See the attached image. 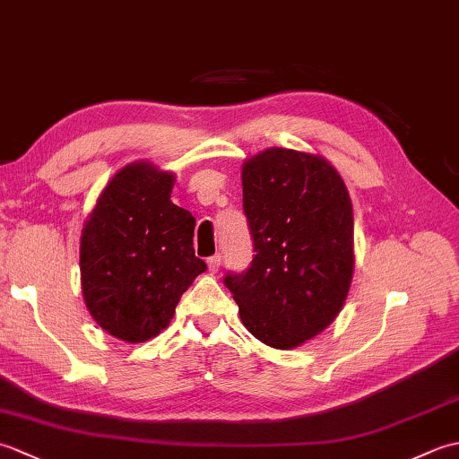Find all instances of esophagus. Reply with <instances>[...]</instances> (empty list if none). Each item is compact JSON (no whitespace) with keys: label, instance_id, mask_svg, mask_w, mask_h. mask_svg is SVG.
I'll return each mask as SVG.
<instances>
[{"label":"esophagus","instance_id":"obj_1","mask_svg":"<svg viewBox=\"0 0 459 459\" xmlns=\"http://www.w3.org/2000/svg\"><path fill=\"white\" fill-rule=\"evenodd\" d=\"M221 255H214V256H211L209 260H207V264H209V272L211 274H214V272H219V268H221Z\"/></svg>","mask_w":459,"mask_h":459}]
</instances>
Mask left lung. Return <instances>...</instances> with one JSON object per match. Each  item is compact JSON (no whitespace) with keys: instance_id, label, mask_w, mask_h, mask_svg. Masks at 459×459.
<instances>
[{"instance_id":"left-lung-1","label":"left lung","mask_w":459,"mask_h":459,"mask_svg":"<svg viewBox=\"0 0 459 459\" xmlns=\"http://www.w3.org/2000/svg\"><path fill=\"white\" fill-rule=\"evenodd\" d=\"M255 258L224 286L252 335L291 349L321 333L353 278V207L343 179L319 155L270 148L242 168Z\"/></svg>"}]
</instances>
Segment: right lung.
<instances>
[{
	"mask_svg": "<svg viewBox=\"0 0 459 459\" xmlns=\"http://www.w3.org/2000/svg\"><path fill=\"white\" fill-rule=\"evenodd\" d=\"M175 178L130 163L106 185L81 238L86 307L102 329L142 343L168 327L179 298L207 270L195 217L169 201Z\"/></svg>",
	"mask_w": 459,
	"mask_h": 459,
	"instance_id": "right-lung-1",
	"label": "right lung"
}]
</instances>
